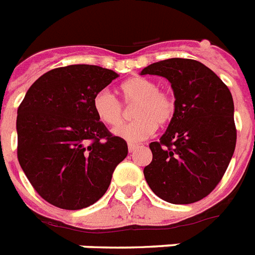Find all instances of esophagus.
<instances>
[{
    "label": "esophagus",
    "instance_id": "esophagus-1",
    "mask_svg": "<svg viewBox=\"0 0 255 255\" xmlns=\"http://www.w3.org/2000/svg\"><path fill=\"white\" fill-rule=\"evenodd\" d=\"M137 148H139V145H137V144H132V143L128 144V151L131 152V153L132 152H135Z\"/></svg>",
    "mask_w": 255,
    "mask_h": 255
}]
</instances>
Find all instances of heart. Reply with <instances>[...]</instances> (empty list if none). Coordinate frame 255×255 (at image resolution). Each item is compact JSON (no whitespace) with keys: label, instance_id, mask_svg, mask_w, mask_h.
<instances>
[{"label":"heart","instance_id":"b5f03b06","mask_svg":"<svg viewBox=\"0 0 255 255\" xmlns=\"http://www.w3.org/2000/svg\"><path fill=\"white\" fill-rule=\"evenodd\" d=\"M120 94L126 104H133V122L123 124L112 129V133L120 139L137 143L147 139L159 127L167 126L174 115L176 104L173 96L159 90V86L152 79L133 77L120 86ZM92 108L96 118L106 126L115 127L122 123L124 108L119 100L107 90L96 92L92 99Z\"/></svg>","mask_w":255,"mask_h":255}]
</instances>
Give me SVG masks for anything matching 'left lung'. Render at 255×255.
Returning <instances> with one entry per match:
<instances>
[{"label":"left lung","mask_w":255,"mask_h":255,"mask_svg":"<svg viewBox=\"0 0 255 255\" xmlns=\"http://www.w3.org/2000/svg\"><path fill=\"white\" fill-rule=\"evenodd\" d=\"M168 79L174 115L160 141L149 144L144 177L170 204H192L221 181L236 148L234 103L229 88L201 62L170 58L141 70Z\"/></svg>","instance_id":"8db88e82"}]
</instances>
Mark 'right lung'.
Masks as SVG:
<instances>
[{"label": "right lung", "instance_id": "add662e5", "mask_svg": "<svg viewBox=\"0 0 255 255\" xmlns=\"http://www.w3.org/2000/svg\"><path fill=\"white\" fill-rule=\"evenodd\" d=\"M118 74L71 65L43 74L17 111L18 161L46 201L67 210L95 204L110 186L127 143L96 118L92 99Z\"/></svg>", "mask_w": 255, "mask_h": 255}]
</instances>
